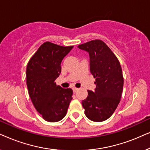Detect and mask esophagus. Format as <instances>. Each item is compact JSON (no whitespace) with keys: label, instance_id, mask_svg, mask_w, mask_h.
<instances>
[{"label":"esophagus","instance_id":"34e87169","mask_svg":"<svg viewBox=\"0 0 150 150\" xmlns=\"http://www.w3.org/2000/svg\"><path fill=\"white\" fill-rule=\"evenodd\" d=\"M73 91H74V93H76V92L78 90H79V89H78V88H76V87H74L73 88Z\"/></svg>","mask_w":150,"mask_h":150}]
</instances>
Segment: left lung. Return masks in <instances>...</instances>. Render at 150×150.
<instances>
[{
  "mask_svg": "<svg viewBox=\"0 0 150 150\" xmlns=\"http://www.w3.org/2000/svg\"><path fill=\"white\" fill-rule=\"evenodd\" d=\"M78 48L89 53L90 71L96 79L94 91L82 102L85 114L93 122L110 117L120 102L124 87L122 67L114 53L101 40H92Z\"/></svg>",
  "mask_w": 150,
  "mask_h": 150,
  "instance_id": "left-lung-1",
  "label": "left lung"
}]
</instances>
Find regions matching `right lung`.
Segmentation results:
<instances>
[{
	"instance_id": "1",
	"label": "right lung",
	"mask_w": 150,
	"mask_h": 150,
	"mask_svg": "<svg viewBox=\"0 0 150 150\" xmlns=\"http://www.w3.org/2000/svg\"><path fill=\"white\" fill-rule=\"evenodd\" d=\"M74 46H61L46 42L28 61L26 85L28 94L39 113L47 122H56L66 115L72 100V89L57 85L61 63Z\"/></svg>"
}]
</instances>
